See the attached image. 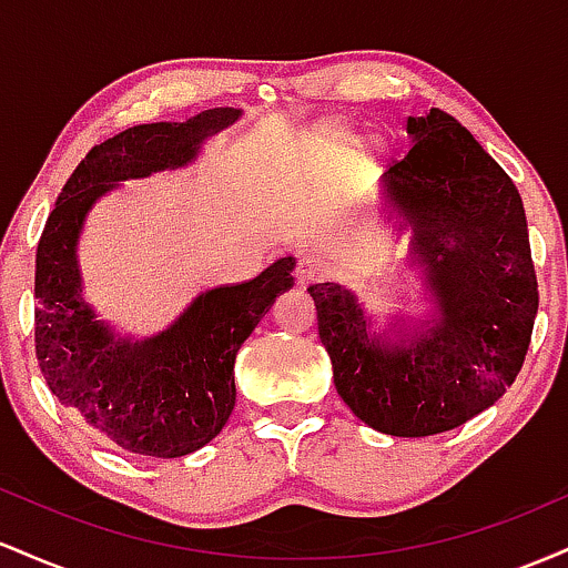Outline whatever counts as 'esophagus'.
<instances>
[{"mask_svg": "<svg viewBox=\"0 0 568 568\" xmlns=\"http://www.w3.org/2000/svg\"><path fill=\"white\" fill-rule=\"evenodd\" d=\"M323 275H325V264L317 256L304 253V256L296 258V272H293V277H296L298 285L315 283V280H321Z\"/></svg>", "mask_w": 568, "mask_h": 568, "instance_id": "obj_1", "label": "esophagus"}]
</instances>
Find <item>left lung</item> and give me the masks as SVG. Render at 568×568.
I'll list each match as a JSON object with an SVG mask.
<instances>
[{"label":"left lung","instance_id":"1","mask_svg":"<svg viewBox=\"0 0 568 568\" xmlns=\"http://www.w3.org/2000/svg\"><path fill=\"white\" fill-rule=\"evenodd\" d=\"M408 154L382 175L393 232L410 230L429 315L379 331L355 291L310 285L334 384L352 414L397 438L465 425L499 400L524 366L537 317L524 202L452 114L408 116Z\"/></svg>","mask_w":568,"mask_h":568}]
</instances>
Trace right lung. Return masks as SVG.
<instances>
[{
    "mask_svg": "<svg viewBox=\"0 0 568 568\" xmlns=\"http://www.w3.org/2000/svg\"><path fill=\"white\" fill-rule=\"evenodd\" d=\"M243 116L205 109L186 122H152L88 152L58 194L37 245L34 336L50 393L109 446L175 459L211 443L234 408V357L277 293L293 285L296 258L258 277L197 293L168 328L120 334L84 298L80 245L95 202L122 181L192 165L202 143Z\"/></svg>",
    "mask_w": 568,
    "mask_h": 568,
    "instance_id": "obj_1",
    "label": "right lung"
}]
</instances>
